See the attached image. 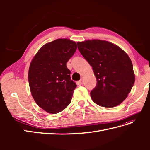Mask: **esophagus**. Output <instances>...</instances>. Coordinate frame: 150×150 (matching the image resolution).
Instances as JSON below:
<instances>
[{
    "mask_svg": "<svg viewBox=\"0 0 150 150\" xmlns=\"http://www.w3.org/2000/svg\"><path fill=\"white\" fill-rule=\"evenodd\" d=\"M78 83H79V84H80V85L83 84L84 83V81H83V79H80V80L78 81Z\"/></svg>",
    "mask_w": 150,
    "mask_h": 150,
    "instance_id": "obj_1",
    "label": "esophagus"
}]
</instances>
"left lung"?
Segmentation results:
<instances>
[{
  "mask_svg": "<svg viewBox=\"0 0 150 150\" xmlns=\"http://www.w3.org/2000/svg\"><path fill=\"white\" fill-rule=\"evenodd\" d=\"M80 53L92 66L96 86L91 92L93 101L102 107L119 105L134 83L133 64L123 50L101 40L77 43Z\"/></svg>",
  "mask_w": 150,
  "mask_h": 150,
  "instance_id": "8db88e82",
  "label": "left lung"
}]
</instances>
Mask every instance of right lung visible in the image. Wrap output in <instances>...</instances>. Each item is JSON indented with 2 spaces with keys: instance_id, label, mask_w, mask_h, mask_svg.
I'll list each match as a JSON object with an SVG mask.
<instances>
[{
  "instance_id": "right-lung-1",
  "label": "right lung",
  "mask_w": 150,
  "mask_h": 150,
  "mask_svg": "<svg viewBox=\"0 0 150 150\" xmlns=\"http://www.w3.org/2000/svg\"><path fill=\"white\" fill-rule=\"evenodd\" d=\"M76 49L75 42L58 39L44 45L30 63L28 79L32 96L49 113L62 111L71 101L77 85L66 63Z\"/></svg>"
}]
</instances>
